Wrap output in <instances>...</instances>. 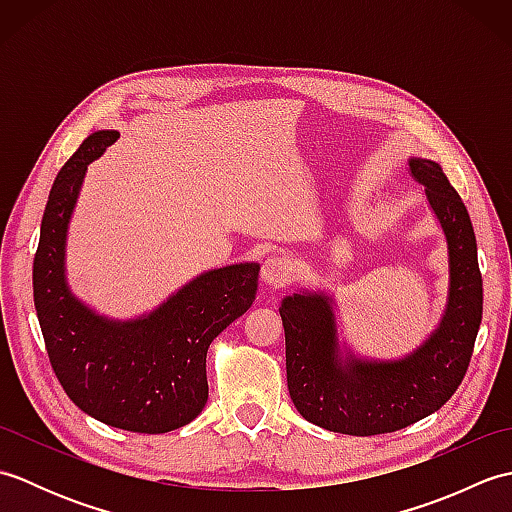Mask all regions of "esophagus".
<instances>
[{
    "mask_svg": "<svg viewBox=\"0 0 512 512\" xmlns=\"http://www.w3.org/2000/svg\"><path fill=\"white\" fill-rule=\"evenodd\" d=\"M292 277V262L284 255H273L268 257L259 270V279L268 286H284Z\"/></svg>",
    "mask_w": 512,
    "mask_h": 512,
    "instance_id": "obj_1",
    "label": "esophagus"
}]
</instances>
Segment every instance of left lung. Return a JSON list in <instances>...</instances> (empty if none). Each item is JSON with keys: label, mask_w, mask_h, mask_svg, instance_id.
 <instances>
[{"label": "left lung", "mask_w": 512, "mask_h": 512, "mask_svg": "<svg viewBox=\"0 0 512 512\" xmlns=\"http://www.w3.org/2000/svg\"><path fill=\"white\" fill-rule=\"evenodd\" d=\"M411 178L447 239L449 292L436 330L402 358H367L339 339L336 303L325 290L281 301L288 391L308 422L347 436L405 429L447 402L469 367L482 323V275L469 211L438 162L409 158Z\"/></svg>", "instance_id": "8db88e82"}]
</instances>
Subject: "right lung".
<instances>
[{
  "instance_id": "add662e5",
  "label": "right lung",
  "mask_w": 512,
  "mask_h": 512,
  "mask_svg": "<svg viewBox=\"0 0 512 512\" xmlns=\"http://www.w3.org/2000/svg\"><path fill=\"white\" fill-rule=\"evenodd\" d=\"M121 134L83 140L54 180L32 264V292L50 365L88 416L134 433H167L200 416L209 398L206 352L253 306L259 264H233L191 279L156 310L110 319L74 297L65 242L85 171Z\"/></svg>"
}]
</instances>
